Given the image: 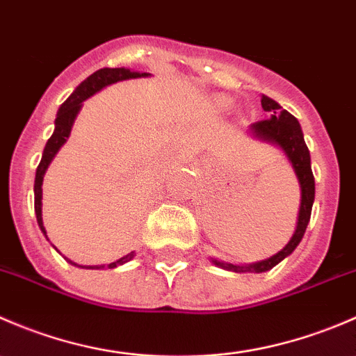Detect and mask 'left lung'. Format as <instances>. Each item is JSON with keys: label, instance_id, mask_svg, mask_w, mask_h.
<instances>
[{"label": "left lung", "instance_id": "obj_1", "mask_svg": "<svg viewBox=\"0 0 356 356\" xmlns=\"http://www.w3.org/2000/svg\"><path fill=\"white\" fill-rule=\"evenodd\" d=\"M261 108L267 111L268 118H264V120H258L254 124H251L250 131L254 138L277 145L286 153L289 163L293 165L294 174H296L301 189V204L300 211H298L296 231H294L293 238L289 239L288 245L282 248L279 253H275L274 257L267 258V260H261L250 265L225 264V261L215 260V258L211 260L217 267L225 268V270L257 272V274H260V272H267L272 267H275L279 261L284 260L288 254L293 253L294 248L300 245L305 231H307L308 222H310L312 207H314L315 179L314 174H312L310 152H308L307 143H305L300 122L288 110H282V106L277 102H274V99L265 95L261 96Z\"/></svg>", "mask_w": 356, "mask_h": 356}]
</instances>
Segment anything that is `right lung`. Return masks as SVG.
<instances>
[{"mask_svg": "<svg viewBox=\"0 0 356 356\" xmlns=\"http://www.w3.org/2000/svg\"><path fill=\"white\" fill-rule=\"evenodd\" d=\"M149 74L146 72H132L129 68H99L96 70L95 74L89 75L86 81H82L81 84L75 88V91L72 92L70 96L67 98V102L60 106L58 113H56V120H55V131H53L51 138L48 139L44 146V152H42V158L41 163L38 165V170H35V181H34V210H35V218H38V224L41 227L42 234L46 236L44 225H42V211H41V200H42V177L46 174V168L48 165L51 163V160L55 158L58 149L65 145L67 138L70 136L72 125H74L75 117H77L79 110H81L82 102L92 96L95 92L102 91L103 88L106 86L113 84V82L118 81H127V79H138V77H148ZM48 238V236H46ZM136 257L134 251L127 253L125 257H122L120 260L113 261V264H108V268H115L117 265H124L127 264L129 260ZM70 261V260H68ZM72 265H77L74 261H70ZM77 267H82V265H77ZM82 268H103V265H96V267H82Z\"/></svg>", "mask_w": 356, "mask_h": 356, "instance_id": "add662e5", "label": "right lung"}]
</instances>
